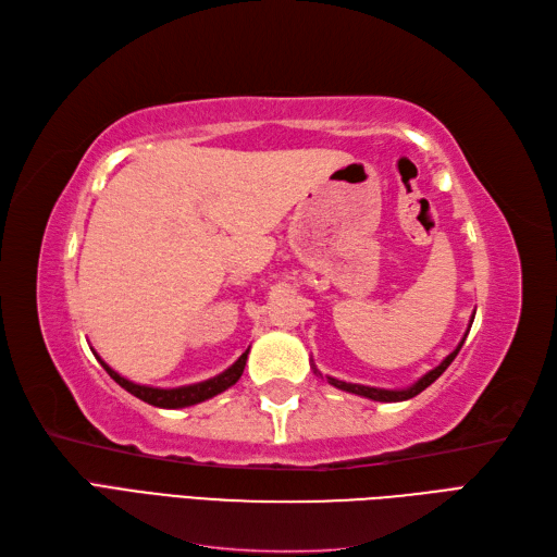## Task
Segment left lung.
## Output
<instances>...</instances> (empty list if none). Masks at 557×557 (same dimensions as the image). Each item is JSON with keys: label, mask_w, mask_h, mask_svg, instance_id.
Instances as JSON below:
<instances>
[{"label": "left lung", "mask_w": 557, "mask_h": 557, "mask_svg": "<svg viewBox=\"0 0 557 557\" xmlns=\"http://www.w3.org/2000/svg\"><path fill=\"white\" fill-rule=\"evenodd\" d=\"M469 323H474V320H469ZM465 339H467V334L462 336V342L458 344V348H455L440 367L430 369V372H428L423 379H418V381H416L413 385H409V387H401V391H385V387H369V385H360V383H346V381L332 379V376H327V383L334 385V387H339V391H346V393H352V395H360V397H367V399H374V401H404V399H411V397H416L418 393H423L428 385H432L436 379H440V376L446 372L448 364L455 360V356H458V350L462 348ZM313 369H315V367H313Z\"/></svg>", "instance_id": "8db88e82"}]
</instances>
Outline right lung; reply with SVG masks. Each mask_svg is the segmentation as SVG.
Wrapping results in <instances>:
<instances>
[{
  "label": "right lung",
  "instance_id": "1",
  "mask_svg": "<svg viewBox=\"0 0 557 557\" xmlns=\"http://www.w3.org/2000/svg\"><path fill=\"white\" fill-rule=\"evenodd\" d=\"M97 360L102 362V367L107 369V374L121 385L125 387L127 393H132L134 397H139L148 404H153V407L160 409H183V407H193V404H199L205 399H211L215 395H221L223 391H227L230 385L237 383L244 374V367L248 360V350L242 352V358L234 362L230 369H225L223 374H218L209 381H201V383H193V385H181V387H150V385H139V383H132L125 376H121L117 372L97 356Z\"/></svg>",
  "mask_w": 557,
  "mask_h": 557
}]
</instances>
